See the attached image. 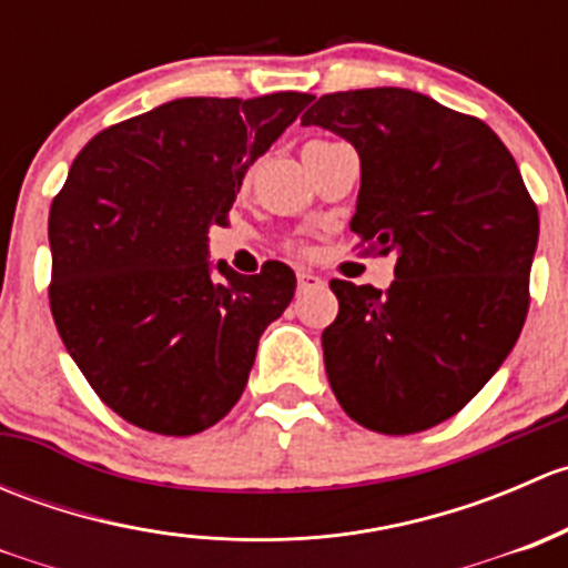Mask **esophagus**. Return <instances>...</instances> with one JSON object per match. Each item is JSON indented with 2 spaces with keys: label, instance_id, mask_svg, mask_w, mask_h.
<instances>
[{
  "label": "esophagus",
  "instance_id": "34e87169",
  "mask_svg": "<svg viewBox=\"0 0 568 568\" xmlns=\"http://www.w3.org/2000/svg\"><path fill=\"white\" fill-rule=\"evenodd\" d=\"M321 285H324V280H321L318 274H313V272L296 274V291H300V294H307V291L321 288Z\"/></svg>",
  "mask_w": 568,
  "mask_h": 568
}]
</instances>
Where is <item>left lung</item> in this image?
Listing matches in <instances>:
<instances>
[{"label": "left lung", "mask_w": 568, "mask_h": 568, "mask_svg": "<svg viewBox=\"0 0 568 568\" xmlns=\"http://www.w3.org/2000/svg\"><path fill=\"white\" fill-rule=\"evenodd\" d=\"M302 125L352 142L363 170L352 231L365 252L395 255L387 291L329 283L332 393L371 432H426L475 398L523 332L536 203L484 120L415 90L321 95Z\"/></svg>", "instance_id": "1"}]
</instances>
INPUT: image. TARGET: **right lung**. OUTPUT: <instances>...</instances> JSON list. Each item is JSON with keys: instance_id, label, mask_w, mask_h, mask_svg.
I'll list each match as a JSON object with an SVG mask.
<instances>
[{"instance_id": "obj_1", "label": "right lung", "mask_w": 568, "mask_h": 568, "mask_svg": "<svg viewBox=\"0 0 568 568\" xmlns=\"http://www.w3.org/2000/svg\"><path fill=\"white\" fill-rule=\"evenodd\" d=\"M313 101L175 99L114 123L79 151L49 211V305L68 354L123 420L200 434L247 387L257 341L294 300L296 277L216 263L209 227L227 225L257 156Z\"/></svg>"}]
</instances>
